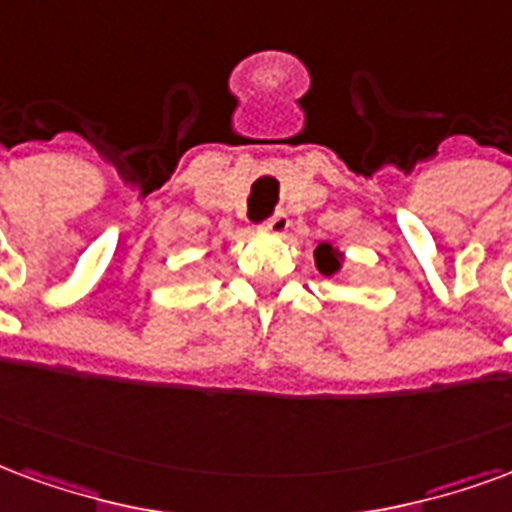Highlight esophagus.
Instances as JSON below:
<instances>
[{
    "label": "esophagus",
    "instance_id": "34e87169",
    "mask_svg": "<svg viewBox=\"0 0 512 512\" xmlns=\"http://www.w3.org/2000/svg\"><path fill=\"white\" fill-rule=\"evenodd\" d=\"M287 227H290V217H287L285 211H279V214H274L271 219H266V222L260 225V230H263V233H274V236H282V233H287Z\"/></svg>",
    "mask_w": 512,
    "mask_h": 512
}]
</instances>
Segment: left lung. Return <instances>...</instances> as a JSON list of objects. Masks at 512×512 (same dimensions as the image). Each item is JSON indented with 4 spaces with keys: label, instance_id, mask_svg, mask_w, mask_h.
Returning a JSON list of instances; mask_svg holds the SVG:
<instances>
[{
    "label": "left lung",
    "instance_id": "left-lung-1",
    "mask_svg": "<svg viewBox=\"0 0 512 512\" xmlns=\"http://www.w3.org/2000/svg\"><path fill=\"white\" fill-rule=\"evenodd\" d=\"M314 266L323 276H339L344 268V252L339 246L320 241L314 249Z\"/></svg>",
    "mask_w": 512,
    "mask_h": 512
}]
</instances>
